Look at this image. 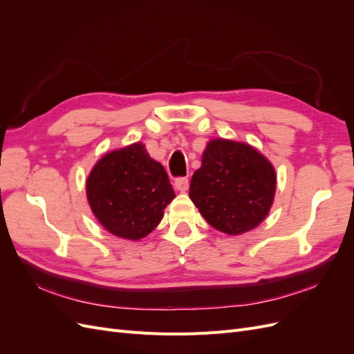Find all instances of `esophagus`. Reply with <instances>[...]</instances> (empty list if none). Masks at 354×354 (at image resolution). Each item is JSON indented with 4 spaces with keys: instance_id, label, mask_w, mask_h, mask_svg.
Segmentation results:
<instances>
[{
    "instance_id": "34e87169",
    "label": "esophagus",
    "mask_w": 354,
    "mask_h": 354,
    "mask_svg": "<svg viewBox=\"0 0 354 354\" xmlns=\"http://www.w3.org/2000/svg\"><path fill=\"white\" fill-rule=\"evenodd\" d=\"M174 189L177 192H181V194H185V192H187V189H189V180L185 178V177L177 178L174 181Z\"/></svg>"
}]
</instances>
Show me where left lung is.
Segmentation results:
<instances>
[{
    "label": "left lung",
    "instance_id": "8db88e82",
    "mask_svg": "<svg viewBox=\"0 0 354 354\" xmlns=\"http://www.w3.org/2000/svg\"><path fill=\"white\" fill-rule=\"evenodd\" d=\"M274 192L276 171L261 152L248 143L212 138L190 180L189 196L209 226L234 236L269 216Z\"/></svg>",
    "mask_w": 354,
    "mask_h": 354
}]
</instances>
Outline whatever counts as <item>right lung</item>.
<instances>
[{
    "instance_id": "1",
    "label": "right lung",
    "mask_w": 354,
    "mask_h": 354,
    "mask_svg": "<svg viewBox=\"0 0 354 354\" xmlns=\"http://www.w3.org/2000/svg\"><path fill=\"white\" fill-rule=\"evenodd\" d=\"M85 192L102 226L128 241L155 230L176 198L165 168L140 142L103 155L90 171Z\"/></svg>"
}]
</instances>
